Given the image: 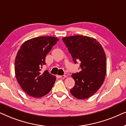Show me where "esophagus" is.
Segmentation results:
<instances>
[{
  "label": "esophagus",
  "mask_w": 126,
  "mask_h": 126,
  "mask_svg": "<svg viewBox=\"0 0 126 126\" xmlns=\"http://www.w3.org/2000/svg\"><path fill=\"white\" fill-rule=\"evenodd\" d=\"M58 77H60V79H64L66 77V76L65 75H63V76H58Z\"/></svg>",
  "instance_id": "obj_1"
}]
</instances>
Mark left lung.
I'll list each match as a JSON object with an SVG mask.
<instances>
[{
  "mask_svg": "<svg viewBox=\"0 0 126 126\" xmlns=\"http://www.w3.org/2000/svg\"><path fill=\"white\" fill-rule=\"evenodd\" d=\"M73 62H80V72L73 73L75 85L70 92L74 97L85 99L101 87L106 75V57L100 44L94 38L75 35L63 38Z\"/></svg>",
  "mask_w": 126,
  "mask_h": 126,
  "instance_id": "8db88e82",
  "label": "left lung"
}]
</instances>
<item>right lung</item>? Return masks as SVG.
<instances>
[{
    "instance_id": "obj_1",
    "label": "right lung",
    "mask_w": 126,
    "mask_h": 126,
    "mask_svg": "<svg viewBox=\"0 0 126 126\" xmlns=\"http://www.w3.org/2000/svg\"><path fill=\"white\" fill-rule=\"evenodd\" d=\"M59 39L54 37H39L27 40L20 46L15 60V73L20 87L29 95L41 97L52 88L56 77L45 70V58Z\"/></svg>"
}]
</instances>
